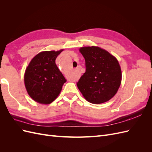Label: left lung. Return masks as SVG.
Here are the masks:
<instances>
[{
  "mask_svg": "<svg viewBox=\"0 0 152 152\" xmlns=\"http://www.w3.org/2000/svg\"><path fill=\"white\" fill-rule=\"evenodd\" d=\"M80 52L86 61V72L77 83L89 103L108 102L117 93L121 84V66L115 57L99 47H83Z\"/></svg>",
  "mask_w": 152,
  "mask_h": 152,
  "instance_id": "8db88e82",
  "label": "left lung"
}]
</instances>
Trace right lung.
I'll return each instance as SVG.
<instances>
[{
    "mask_svg": "<svg viewBox=\"0 0 152 152\" xmlns=\"http://www.w3.org/2000/svg\"><path fill=\"white\" fill-rule=\"evenodd\" d=\"M63 51L50 50L37 54L27 66L24 81L27 93L35 102L49 104L55 100L66 82L56 65V59Z\"/></svg>",
    "mask_w": 152,
    "mask_h": 152,
    "instance_id": "right-lung-1",
    "label": "right lung"
}]
</instances>
